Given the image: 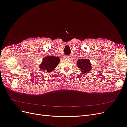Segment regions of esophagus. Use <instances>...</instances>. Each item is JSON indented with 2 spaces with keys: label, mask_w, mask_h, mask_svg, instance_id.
<instances>
[{
  "label": "esophagus",
  "mask_w": 127,
  "mask_h": 127,
  "mask_svg": "<svg viewBox=\"0 0 127 127\" xmlns=\"http://www.w3.org/2000/svg\"><path fill=\"white\" fill-rule=\"evenodd\" d=\"M66 58H68V57H66Z\"/></svg>",
  "instance_id": "34e87169"
}]
</instances>
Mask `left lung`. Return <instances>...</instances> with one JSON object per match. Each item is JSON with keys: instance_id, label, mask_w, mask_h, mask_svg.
Here are the masks:
<instances>
[{"instance_id": "1", "label": "left lung", "mask_w": 127, "mask_h": 127, "mask_svg": "<svg viewBox=\"0 0 127 127\" xmlns=\"http://www.w3.org/2000/svg\"><path fill=\"white\" fill-rule=\"evenodd\" d=\"M77 65L78 68L80 69V71L83 75L88 73L92 69V64L90 63V60L88 59L83 58L77 60Z\"/></svg>"}]
</instances>
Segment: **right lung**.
Here are the masks:
<instances>
[{
	"mask_svg": "<svg viewBox=\"0 0 127 127\" xmlns=\"http://www.w3.org/2000/svg\"><path fill=\"white\" fill-rule=\"evenodd\" d=\"M59 62L60 59L59 57L48 56L43 58L39 67L41 70L49 73L55 69Z\"/></svg>",
	"mask_w": 127,
	"mask_h": 127,
	"instance_id": "add662e5",
	"label": "right lung"
}]
</instances>
